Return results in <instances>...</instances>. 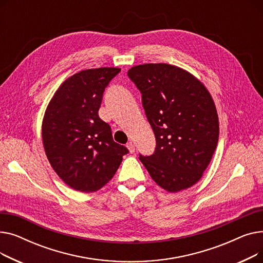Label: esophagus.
<instances>
[{"instance_id": "34e87169", "label": "esophagus", "mask_w": 263, "mask_h": 263, "mask_svg": "<svg viewBox=\"0 0 263 263\" xmlns=\"http://www.w3.org/2000/svg\"><path fill=\"white\" fill-rule=\"evenodd\" d=\"M127 148L129 149L130 154H134V153H135V147H134V144H133L132 142H129V143L127 144Z\"/></svg>"}]
</instances>
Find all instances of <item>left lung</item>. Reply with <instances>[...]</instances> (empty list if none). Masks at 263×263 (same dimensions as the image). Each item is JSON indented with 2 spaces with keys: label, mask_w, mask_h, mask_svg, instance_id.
I'll return each instance as SVG.
<instances>
[{
  "label": "left lung",
  "mask_w": 263,
  "mask_h": 263,
  "mask_svg": "<svg viewBox=\"0 0 263 263\" xmlns=\"http://www.w3.org/2000/svg\"><path fill=\"white\" fill-rule=\"evenodd\" d=\"M128 76L142 92L157 141L154 155H140L141 162L165 191L194 185L218 142V116L209 90L192 73L170 64L137 65Z\"/></svg>",
  "instance_id": "1"
}]
</instances>
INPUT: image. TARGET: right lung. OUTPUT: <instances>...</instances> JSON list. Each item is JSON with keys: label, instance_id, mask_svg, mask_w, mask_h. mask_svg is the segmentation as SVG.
Instances as JSON below:
<instances>
[{"label": "right lung", "instance_id": "right-lung-1", "mask_svg": "<svg viewBox=\"0 0 263 263\" xmlns=\"http://www.w3.org/2000/svg\"><path fill=\"white\" fill-rule=\"evenodd\" d=\"M120 68L82 70L63 82L43 120V143L54 172L71 189L96 192L117 172L129 150L114 142L98 110L109 81Z\"/></svg>", "mask_w": 263, "mask_h": 263}]
</instances>
